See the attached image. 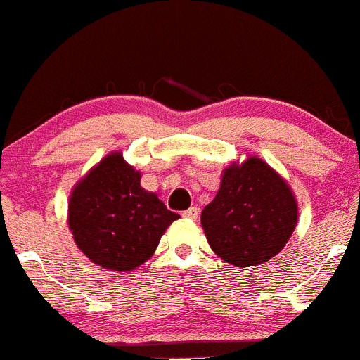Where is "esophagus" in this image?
<instances>
[{"instance_id": "1", "label": "esophagus", "mask_w": 360, "mask_h": 360, "mask_svg": "<svg viewBox=\"0 0 360 360\" xmlns=\"http://www.w3.org/2000/svg\"><path fill=\"white\" fill-rule=\"evenodd\" d=\"M184 217L188 218V220H198V218H199V207H195V206L188 207L187 211H184Z\"/></svg>"}]
</instances>
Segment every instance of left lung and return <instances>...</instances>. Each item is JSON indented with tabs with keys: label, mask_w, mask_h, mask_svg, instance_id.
Here are the masks:
<instances>
[{
	"label": "left lung",
	"mask_w": 360,
	"mask_h": 360,
	"mask_svg": "<svg viewBox=\"0 0 360 360\" xmlns=\"http://www.w3.org/2000/svg\"><path fill=\"white\" fill-rule=\"evenodd\" d=\"M296 218L290 185L258 158L229 166L201 214L211 250L236 266L260 265L276 257L295 231Z\"/></svg>",
	"instance_id": "obj_1"
}]
</instances>
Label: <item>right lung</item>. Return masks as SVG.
I'll use <instances>...</instances> for the list:
<instances>
[{
  "label": "right lung",
  "instance_id": "obj_1",
  "mask_svg": "<svg viewBox=\"0 0 360 360\" xmlns=\"http://www.w3.org/2000/svg\"><path fill=\"white\" fill-rule=\"evenodd\" d=\"M179 218L140 185V173L120 153L98 162L74 187L69 202V229L77 248L117 272L149 260L162 232Z\"/></svg>",
  "mask_w": 360,
  "mask_h": 360
}]
</instances>
